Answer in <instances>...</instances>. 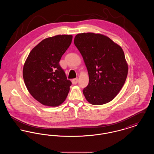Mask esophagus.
<instances>
[{
    "label": "esophagus",
    "instance_id": "obj_1",
    "mask_svg": "<svg viewBox=\"0 0 154 154\" xmlns=\"http://www.w3.org/2000/svg\"><path fill=\"white\" fill-rule=\"evenodd\" d=\"M78 81H79L78 79H74L72 80V81L73 84H76L78 82Z\"/></svg>",
    "mask_w": 154,
    "mask_h": 154
}]
</instances>
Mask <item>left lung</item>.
Wrapping results in <instances>:
<instances>
[{"label": "left lung", "mask_w": 154, "mask_h": 154, "mask_svg": "<svg viewBox=\"0 0 154 154\" xmlns=\"http://www.w3.org/2000/svg\"><path fill=\"white\" fill-rule=\"evenodd\" d=\"M74 43L80 52L89 74V84L82 92L94 105L110 102L122 88L128 67L122 48L101 34L77 35Z\"/></svg>", "instance_id": "left-lung-1"}]
</instances>
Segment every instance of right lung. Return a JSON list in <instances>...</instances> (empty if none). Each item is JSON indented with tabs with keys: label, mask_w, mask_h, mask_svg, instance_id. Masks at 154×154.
I'll return each mask as SVG.
<instances>
[{
	"label": "right lung",
	"mask_w": 154,
	"mask_h": 154,
	"mask_svg": "<svg viewBox=\"0 0 154 154\" xmlns=\"http://www.w3.org/2000/svg\"><path fill=\"white\" fill-rule=\"evenodd\" d=\"M72 35H57L43 40L35 47L23 68L25 85L38 102L55 107L63 102L72 82L59 63L72 43Z\"/></svg>",
	"instance_id": "1"
}]
</instances>
